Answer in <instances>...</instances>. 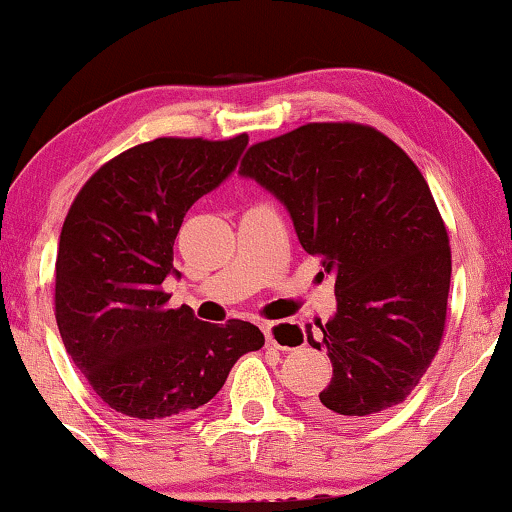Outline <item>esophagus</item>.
<instances>
[{"label": "esophagus", "instance_id": "34e87169", "mask_svg": "<svg viewBox=\"0 0 512 512\" xmlns=\"http://www.w3.org/2000/svg\"><path fill=\"white\" fill-rule=\"evenodd\" d=\"M261 329H263L265 343L275 345V348H280V350H294L303 343V334L296 327H287V329H282V334H277L275 322H263Z\"/></svg>", "mask_w": 512, "mask_h": 512}]
</instances>
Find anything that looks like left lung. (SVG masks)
<instances>
[{"label": "left lung", "mask_w": 512, "mask_h": 512, "mask_svg": "<svg viewBox=\"0 0 512 512\" xmlns=\"http://www.w3.org/2000/svg\"><path fill=\"white\" fill-rule=\"evenodd\" d=\"M240 174L280 199L336 277V315L305 327L334 367L310 411L348 426L404 402L440 348L451 282L447 228L416 164L374 126L313 122L251 145Z\"/></svg>", "instance_id": "1"}]
</instances>
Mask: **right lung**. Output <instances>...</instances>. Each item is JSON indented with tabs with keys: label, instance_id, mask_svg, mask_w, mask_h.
I'll use <instances>...</instances> for the list:
<instances>
[{
	"label": "right lung",
	"instance_id": "1",
	"mask_svg": "<svg viewBox=\"0 0 512 512\" xmlns=\"http://www.w3.org/2000/svg\"><path fill=\"white\" fill-rule=\"evenodd\" d=\"M228 141L155 138L96 171L65 216L56 256V322L94 393L126 418L188 416L223 388L232 364L263 348L251 322L197 320L167 308L174 240L199 197L218 188L247 148Z\"/></svg>",
	"mask_w": 512,
	"mask_h": 512
}]
</instances>
